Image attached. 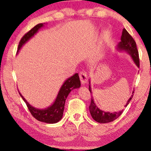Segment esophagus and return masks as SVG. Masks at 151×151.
<instances>
[{"instance_id": "esophagus-1", "label": "esophagus", "mask_w": 151, "mask_h": 151, "mask_svg": "<svg viewBox=\"0 0 151 151\" xmlns=\"http://www.w3.org/2000/svg\"><path fill=\"white\" fill-rule=\"evenodd\" d=\"M79 75H80V79L82 84H86L87 82H88V75H87L86 72L85 71H81V72H80Z\"/></svg>"}]
</instances>
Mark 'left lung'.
<instances>
[{"label":"left lung","instance_id":"left-lung-1","mask_svg":"<svg viewBox=\"0 0 151 151\" xmlns=\"http://www.w3.org/2000/svg\"><path fill=\"white\" fill-rule=\"evenodd\" d=\"M121 42L118 43L117 45V50L118 51H125L132 57V60L135 63L136 66L139 68V53H138L137 48V45L135 41L134 40L133 38L132 37L130 34L128 33L127 30L125 28L123 29L122 36L121 38ZM89 91L91 93H92L91 87V81H89ZM134 91L132 92V95L131 96L130 98L128 100L127 103H126L125 106H127V105L129 104L132 99L133 98L134 96ZM90 113H91V116L93 118L94 121L100 123H106L112 122V121H115V119L118 118L120 115L122 114L123 110L120 111V112H105V111L100 109L98 106H96L93 101V97L91 98V105L89 106Z\"/></svg>","mask_w":151,"mask_h":151}]
</instances>
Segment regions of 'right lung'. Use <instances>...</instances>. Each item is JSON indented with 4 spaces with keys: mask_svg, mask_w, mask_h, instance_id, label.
<instances>
[{
    "mask_svg": "<svg viewBox=\"0 0 151 151\" xmlns=\"http://www.w3.org/2000/svg\"><path fill=\"white\" fill-rule=\"evenodd\" d=\"M44 26H45V23H39L33 27L31 30H29L28 33H25L22 36L20 42H19V45H18L17 52L22 48V47L39 31V29H41ZM80 85H81V83H80V77H79L78 74L76 73L71 77L66 80L64 83L62 85L53 104L45 108V109H37V108L33 107L21 95L20 93L19 92V93L26 104L31 115L36 120L41 121V122L47 123H55L60 121L61 118H63L65 102H66V99L69 93L75 88H80Z\"/></svg>",
    "mask_w": 151,
    "mask_h": 151,
    "instance_id": "add662e5",
    "label": "right lung"
}]
</instances>
